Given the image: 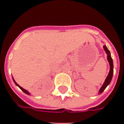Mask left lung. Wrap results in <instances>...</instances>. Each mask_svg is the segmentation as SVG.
<instances>
[{
	"instance_id": "obj_1",
	"label": "left lung",
	"mask_w": 124,
	"mask_h": 124,
	"mask_svg": "<svg viewBox=\"0 0 124 124\" xmlns=\"http://www.w3.org/2000/svg\"><path fill=\"white\" fill-rule=\"evenodd\" d=\"M104 49L106 51V53L107 54V60L109 62V64H110V71H109V74L107 76L106 79V81H105L104 83L102 85V86L101 87V88L99 90V93H102L104 91L105 89L106 88L108 85L110 84V81H111L112 78V76H113V73H114V66H113V61H112V59L111 58V56H110V53L109 50L107 49V48L106 47V46H104Z\"/></svg>"
}]
</instances>
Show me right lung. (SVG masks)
I'll return each instance as SVG.
<instances>
[{
    "label": "right lung",
    "mask_w": 124,
    "mask_h": 124,
    "mask_svg": "<svg viewBox=\"0 0 124 124\" xmlns=\"http://www.w3.org/2000/svg\"><path fill=\"white\" fill-rule=\"evenodd\" d=\"M13 80H14V83H15V84H16V85H17V86H18V87H19V88H20V89H21V90H22V91H23V92H24V93H26V94H28V95H30V93H28V91H26V90H25V89H23V88H22V87H21V86H19V85H18V84H17V83H16V82H15V80H14V79H13Z\"/></svg>",
    "instance_id": "right-lung-1"
}]
</instances>
